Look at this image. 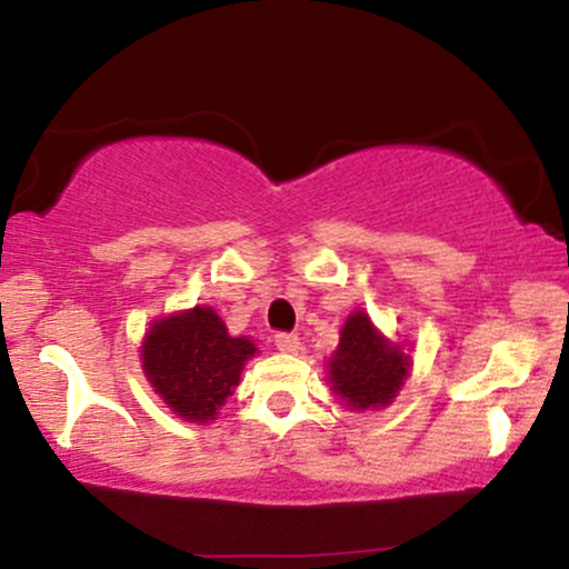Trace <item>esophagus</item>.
<instances>
[{
	"instance_id": "34e87169",
	"label": "esophagus",
	"mask_w": 569,
	"mask_h": 569,
	"mask_svg": "<svg viewBox=\"0 0 569 569\" xmlns=\"http://www.w3.org/2000/svg\"><path fill=\"white\" fill-rule=\"evenodd\" d=\"M273 343H277L279 352H298L301 349V338L296 333H277L273 336Z\"/></svg>"
}]
</instances>
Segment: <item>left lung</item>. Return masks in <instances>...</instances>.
I'll list each match as a JSON object with an SVG mask.
<instances>
[{"instance_id": "left-lung-1", "label": "left lung", "mask_w": 569, "mask_h": 569, "mask_svg": "<svg viewBox=\"0 0 569 569\" xmlns=\"http://www.w3.org/2000/svg\"><path fill=\"white\" fill-rule=\"evenodd\" d=\"M408 355L373 328L366 311H355L341 328L330 357V389L355 411L389 406L408 379Z\"/></svg>"}]
</instances>
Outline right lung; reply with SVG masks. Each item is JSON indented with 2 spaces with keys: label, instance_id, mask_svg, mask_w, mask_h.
<instances>
[{
  "label": "right lung",
  "instance_id": "right-lung-1",
  "mask_svg": "<svg viewBox=\"0 0 569 569\" xmlns=\"http://www.w3.org/2000/svg\"><path fill=\"white\" fill-rule=\"evenodd\" d=\"M254 352L250 338L228 336L214 309L196 306L152 322L142 343V370L177 417L209 422L239 387L241 368Z\"/></svg>",
  "mask_w": 569,
  "mask_h": 569
}]
</instances>
